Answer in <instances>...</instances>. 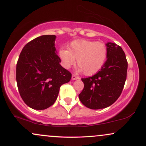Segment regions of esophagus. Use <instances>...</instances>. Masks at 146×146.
Masks as SVG:
<instances>
[{
	"label": "esophagus",
	"instance_id": "34e87169",
	"mask_svg": "<svg viewBox=\"0 0 146 146\" xmlns=\"http://www.w3.org/2000/svg\"><path fill=\"white\" fill-rule=\"evenodd\" d=\"M78 79H79V77L77 76L76 75H74V74L72 75V80H78Z\"/></svg>",
	"mask_w": 146,
	"mask_h": 146
}]
</instances>
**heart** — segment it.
I'll return each mask as SVG.
<instances>
[{
	"label": "heart",
	"instance_id": "b5f03b06",
	"mask_svg": "<svg viewBox=\"0 0 146 146\" xmlns=\"http://www.w3.org/2000/svg\"><path fill=\"white\" fill-rule=\"evenodd\" d=\"M108 56L105 43L88 40L78 39L72 41L68 50L61 48L59 57L62 65L66 69L77 63L86 75H93L102 69Z\"/></svg>",
	"mask_w": 146,
	"mask_h": 146
}]
</instances>
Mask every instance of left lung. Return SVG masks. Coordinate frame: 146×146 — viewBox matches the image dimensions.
<instances>
[{
  "mask_svg": "<svg viewBox=\"0 0 146 146\" xmlns=\"http://www.w3.org/2000/svg\"><path fill=\"white\" fill-rule=\"evenodd\" d=\"M107 60L100 71L82 78L84 87L79 95L82 103L90 109L110 106L119 98L127 76L128 62L120 46L108 42Z\"/></svg>",
  "mask_w": 146,
  "mask_h": 146,
  "instance_id": "1",
  "label": "left lung"
}]
</instances>
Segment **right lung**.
<instances>
[{
  "mask_svg": "<svg viewBox=\"0 0 146 146\" xmlns=\"http://www.w3.org/2000/svg\"><path fill=\"white\" fill-rule=\"evenodd\" d=\"M55 35H44L29 42L16 64L19 93L28 106L44 110L55 103L62 85L71 80V73L60 65L55 47Z\"/></svg>",
  "mask_w": 146,
  "mask_h": 146,
  "instance_id": "1",
  "label": "right lung"
}]
</instances>
